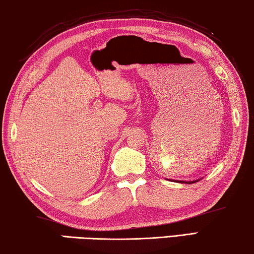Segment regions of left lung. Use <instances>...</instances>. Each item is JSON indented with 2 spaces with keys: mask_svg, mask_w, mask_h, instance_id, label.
<instances>
[{
  "mask_svg": "<svg viewBox=\"0 0 254 254\" xmlns=\"http://www.w3.org/2000/svg\"><path fill=\"white\" fill-rule=\"evenodd\" d=\"M201 180V179H200ZM200 180H195V181H175V182H179V183H187V184H191V183H195L198 182Z\"/></svg>",
  "mask_w": 254,
  "mask_h": 254,
  "instance_id": "left-lung-1",
  "label": "left lung"
}]
</instances>
